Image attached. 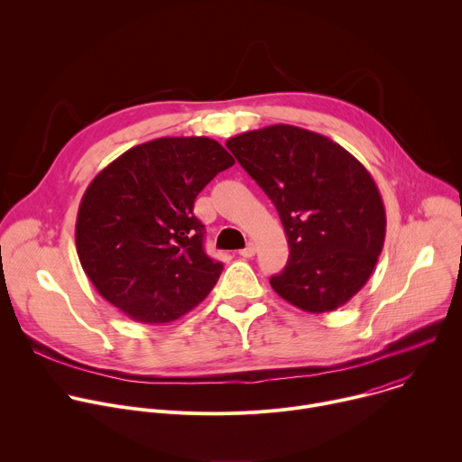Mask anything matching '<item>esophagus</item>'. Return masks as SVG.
Segmentation results:
<instances>
[{
  "label": "esophagus",
  "instance_id": "1",
  "mask_svg": "<svg viewBox=\"0 0 462 462\" xmlns=\"http://www.w3.org/2000/svg\"><path fill=\"white\" fill-rule=\"evenodd\" d=\"M255 254V245L254 243H248L243 250H239V255L241 257H252Z\"/></svg>",
  "mask_w": 462,
  "mask_h": 462
}]
</instances>
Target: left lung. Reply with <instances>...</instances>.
Here are the masks:
<instances>
[{"label":"left lung","instance_id":"8db88e82","mask_svg":"<svg viewBox=\"0 0 462 462\" xmlns=\"http://www.w3.org/2000/svg\"><path fill=\"white\" fill-rule=\"evenodd\" d=\"M274 203L289 261L271 278L294 307L321 314L346 305L369 280L385 239V208L365 170L314 131L274 124L226 141Z\"/></svg>","mask_w":462,"mask_h":462}]
</instances>
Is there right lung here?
<instances>
[{
	"label": "right lung",
	"mask_w": 462,
	"mask_h": 462,
	"mask_svg": "<svg viewBox=\"0 0 462 462\" xmlns=\"http://www.w3.org/2000/svg\"><path fill=\"white\" fill-rule=\"evenodd\" d=\"M234 157L208 137H162L127 150L88 186L77 216L82 269L139 323H168L214 289L223 271L193 216L199 191Z\"/></svg>",
	"instance_id": "obj_1"
}]
</instances>
